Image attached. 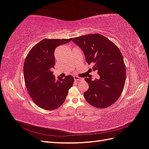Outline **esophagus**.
Listing matches in <instances>:
<instances>
[{
  "mask_svg": "<svg viewBox=\"0 0 149 149\" xmlns=\"http://www.w3.org/2000/svg\"><path fill=\"white\" fill-rule=\"evenodd\" d=\"M74 79L76 81H83V78H81L78 76H74Z\"/></svg>",
  "mask_w": 149,
  "mask_h": 149,
  "instance_id": "34e87169",
  "label": "esophagus"
}]
</instances>
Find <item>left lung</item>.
Here are the masks:
<instances>
[{"label": "left lung", "mask_w": 149, "mask_h": 149, "mask_svg": "<svg viewBox=\"0 0 149 149\" xmlns=\"http://www.w3.org/2000/svg\"><path fill=\"white\" fill-rule=\"evenodd\" d=\"M73 41L85 55L88 64L93 67L90 71H97L98 79L85 78L89 88L84 93L86 101L96 108L104 109L118 100L123 91L126 69L119 48L104 36L99 33L75 37Z\"/></svg>", "instance_id": "obj_1"}]
</instances>
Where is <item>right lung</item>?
<instances>
[{
    "label": "right lung",
    "mask_w": 149,
    "mask_h": 149,
    "mask_svg": "<svg viewBox=\"0 0 149 149\" xmlns=\"http://www.w3.org/2000/svg\"><path fill=\"white\" fill-rule=\"evenodd\" d=\"M71 40L43 39L31 48L25 58L24 75L26 89L33 101L45 110L60 107L73 84V76L56 79L52 71L55 65V48Z\"/></svg>",
    "instance_id": "right-lung-1"
}]
</instances>
